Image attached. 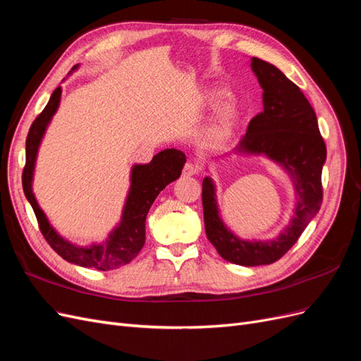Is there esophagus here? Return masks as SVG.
<instances>
[{
	"label": "esophagus",
	"mask_w": 361,
	"mask_h": 361,
	"mask_svg": "<svg viewBox=\"0 0 361 361\" xmlns=\"http://www.w3.org/2000/svg\"><path fill=\"white\" fill-rule=\"evenodd\" d=\"M199 171V167L195 166V164H192V162H187L183 166V170H182V174L185 178H191V176H194L195 173Z\"/></svg>",
	"instance_id": "esophagus-1"
}]
</instances>
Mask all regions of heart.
Returning <instances> with one entry per match:
<instances>
[{"instance_id": "obj_1", "label": "heart", "mask_w": 361, "mask_h": 361, "mask_svg": "<svg viewBox=\"0 0 361 361\" xmlns=\"http://www.w3.org/2000/svg\"><path fill=\"white\" fill-rule=\"evenodd\" d=\"M224 99L226 93L218 89H214L206 94V104L209 106H217ZM239 123H241V113H239L236 105L226 102L218 107L211 123L207 125L204 130V138L211 146H221L235 134Z\"/></svg>"}]
</instances>
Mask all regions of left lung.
<instances>
[{
	"label": "left lung",
	"instance_id": "8db88e82",
	"mask_svg": "<svg viewBox=\"0 0 361 361\" xmlns=\"http://www.w3.org/2000/svg\"><path fill=\"white\" fill-rule=\"evenodd\" d=\"M250 66L264 90V111L251 118L233 154L267 157L289 174L297 200L292 218L276 238L250 241L236 236L221 220L211 176L203 179L202 202L206 236L218 255L236 265L259 267L274 264L285 255L319 212L326 147L314 110L300 87L268 61L251 57Z\"/></svg>",
	"mask_w": 361,
	"mask_h": 361
}]
</instances>
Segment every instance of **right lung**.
Listing matches in <instances>:
<instances>
[{
    "instance_id": "add662e5",
    "label": "right lung",
    "mask_w": 361,
    "mask_h": 361,
    "mask_svg": "<svg viewBox=\"0 0 361 361\" xmlns=\"http://www.w3.org/2000/svg\"><path fill=\"white\" fill-rule=\"evenodd\" d=\"M76 68V66H75ZM61 99V87H57L37 118L32 122L25 141V167L23 173V188L27 200L36 214L42 235L57 255L71 264L99 271L116 269L129 264L143 248L146 241V216L152 203L169 183L179 179L187 157L182 150L166 149L157 154L149 164H135L130 169V187L122 211L120 223L101 244L76 245L63 238L48 220L32 192L36 158L54 114Z\"/></svg>"
}]
</instances>
